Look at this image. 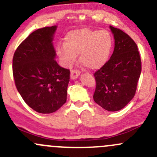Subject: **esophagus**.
<instances>
[{
    "mask_svg": "<svg viewBox=\"0 0 157 157\" xmlns=\"http://www.w3.org/2000/svg\"><path fill=\"white\" fill-rule=\"evenodd\" d=\"M79 75H80V71L78 70H72L71 71V78L72 80L77 79L79 77Z\"/></svg>",
    "mask_w": 157,
    "mask_h": 157,
    "instance_id": "esophagus-1",
    "label": "esophagus"
}]
</instances>
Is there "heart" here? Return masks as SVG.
<instances>
[{
  "label": "heart",
  "mask_w": 157,
  "mask_h": 157,
  "mask_svg": "<svg viewBox=\"0 0 157 157\" xmlns=\"http://www.w3.org/2000/svg\"><path fill=\"white\" fill-rule=\"evenodd\" d=\"M112 45L113 39L109 32L83 28L67 33L65 42H58L55 50L65 67H71L80 55V62L96 70L108 61Z\"/></svg>",
  "instance_id": "1"
}]
</instances>
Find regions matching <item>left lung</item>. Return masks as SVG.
Listing matches in <instances>:
<instances>
[{"mask_svg":"<svg viewBox=\"0 0 157 157\" xmlns=\"http://www.w3.org/2000/svg\"><path fill=\"white\" fill-rule=\"evenodd\" d=\"M115 48L110 59L94 74L95 102L109 112L121 110L134 98L141 73L137 44L122 30L110 26Z\"/></svg>","mask_w":157,"mask_h":157,"instance_id":"1","label":"left lung"}]
</instances>
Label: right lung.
<instances>
[{"label":"right lung","instance_id":"obj_1","mask_svg":"<svg viewBox=\"0 0 157 157\" xmlns=\"http://www.w3.org/2000/svg\"><path fill=\"white\" fill-rule=\"evenodd\" d=\"M57 26L39 29L21 42L13 58L16 87L26 104L39 113L58 110L67 100L70 70L55 61Z\"/></svg>","mask_w":157,"mask_h":157}]
</instances>
